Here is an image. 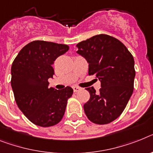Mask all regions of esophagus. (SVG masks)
<instances>
[{
    "instance_id": "esophagus-1",
    "label": "esophagus",
    "mask_w": 153,
    "mask_h": 153,
    "mask_svg": "<svg viewBox=\"0 0 153 153\" xmlns=\"http://www.w3.org/2000/svg\"><path fill=\"white\" fill-rule=\"evenodd\" d=\"M72 88H73V91H74V92H77L78 91H79L81 89L80 87L79 86H73Z\"/></svg>"
}]
</instances>
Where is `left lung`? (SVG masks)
Here are the masks:
<instances>
[{
	"instance_id": "8db88e82",
	"label": "left lung",
	"mask_w": 153,
	"mask_h": 153,
	"mask_svg": "<svg viewBox=\"0 0 153 153\" xmlns=\"http://www.w3.org/2000/svg\"><path fill=\"white\" fill-rule=\"evenodd\" d=\"M76 47L88 63V74H95L101 82L99 92L93 87L86 88L90 99L84 104L85 115L94 124H109L122 114L134 90V57L120 40L106 34L94 36Z\"/></svg>"
}]
</instances>
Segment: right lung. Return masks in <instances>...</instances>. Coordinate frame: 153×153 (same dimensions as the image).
Returning a JSON list of instances; mask_svg holds the SVG:
<instances>
[{"instance_id":"add662e5","label":"right lung","mask_w":153,"mask_h":153,"mask_svg":"<svg viewBox=\"0 0 153 153\" xmlns=\"http://www.w3.org/2000/svg\"><path fill=\"white\" fill-rule=\"evenodd\" d=\"M68 50V45L35 40L25 45L12 63L11 85L15 102L36 125L53 126L65 114L73 89L48 88V79L54 74L55 60Z\"/></svg>"}]
</instances>
